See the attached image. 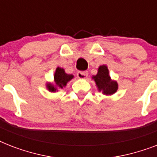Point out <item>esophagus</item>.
I'll use <instances>...</instances> for the list:
<instances>
[{
    "label": "esophagus",
    "mask_w": 157,
    "mask_h": 157,
    "mask_svg": "<svg viewBox=\"0 0 157 157\" xmlns=\"http://www.w3.org/2000/svg\"><path fill=\"white\" fill-rule=\"evenodd\" d=\"M76 76L78 78H81V79H84V78H86L87 76H88V71H78L77 74H76Z\"/></svg>",
    "instance_id": "34e87169"
}]
</instances>
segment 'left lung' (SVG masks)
Returning <instances> with one entry per match:
<instances>
[{"label": "left lung", "mask_w": 157, "mask_h": 157, "mask_svg": "<svg viewBox=\"0 0 157 157\" xmlns=\"http://www.w3.org/2000/svg\"><path fill=\"white\" fill-rule=\"evenodd\" d=\"M99 91H102L106 95H111L117 92L118 84L117 81H112L109 76L107 67L103 65L98 67V71L96 76H93Z\"/></svg>", "instance_id": "obj_1"}]
</instances>
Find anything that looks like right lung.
Masks as SVG:
<instances>
[{
    "instance_id": "1",
    "label": "right lung",
    "mask_w": 157,
    "mask_h": 157,
    "mask_svg": "<svg viewBox=\"0 0 157 157\" xmlns=\"http://www.w3.org/2000/svg\"><path fill=\"white\" fill-rule=\"evenodd\" d=\"M73 77V75L67 74L64 71V69L61 68V67H57L54 76L55 85L48 83L46 87L50 92H55L58 90V88L63 89L64 86H66L67 83L71 81Z\"/></svg>"
}]
</instances>
